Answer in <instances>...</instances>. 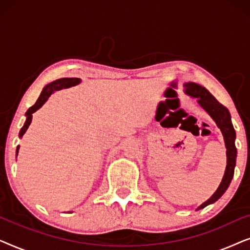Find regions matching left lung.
<instances>
[{"mask_svg": "<svg viewBox=\"0 0 250 250\" xmlns=\"http://www.w3.org/2000/svg\"><path fill=\"white\" fill-rule=\"evenodd\" d=\"M184 88H186V93L190 97L196 98L198 104L204 110L208 112V115L214 119L216 123L218 128L221 129L222 134H223L225 148H227V168H225V173L223 176V180L215 191V193L211 196L209 199L198 207V209L208 206V205L214 204L220 198L223 196V193L227 191V189L230 186L232 177L234 174V167H235V158H237V148H235L234 140H235V131L233 128L231 122V115L229 112L228 108L224 107L223 104H220L213 95L209 93L207 88H205L201 85L193 83V82H189V83L184 84Z\"/></svg>", "mask_w": 250, "mask_h": 250, "instance_id": "obj_1", "label": "left lung"}]
</instances>
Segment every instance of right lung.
<instances>
[{"instance_id": "obj_1", "label": "right lung", "mask_w": 250, "mask_h": 250, "mask_svg": "<svg viewBox=\"0 0 250 250\" xmlns=\"http://www.w3.org/2000/svg\"><path fill=\"white\" fill-rule=\"evenodd\" d=\"M81 83V80L80 78H60V80H57L52 82V83L47 84L45 87L43 88L42 93H41L40 98L37 99V101L35 102V104L32 105L28 110L26 112V122H25V125L22 126V128L20 129L19 132V138H22V135L25 134L27 128L29 127L30 123H32V118L33 116L32 114H34L37 109H40L42 105L45 104L47 99L51 94L53 93L54 91H59L61 88H67V87H70V86H75V85L80 84ZM18 150H19V146H17V155H18Z\"/></svg>"}]
</instances>
